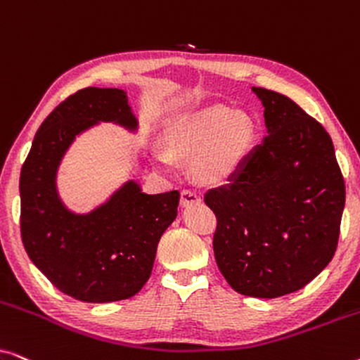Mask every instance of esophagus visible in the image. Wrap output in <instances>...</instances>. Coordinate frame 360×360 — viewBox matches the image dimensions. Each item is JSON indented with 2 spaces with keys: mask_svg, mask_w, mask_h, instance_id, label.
Masks as SVG:
<instances>
[{
  "mask_svg": "<svg viewBox=\"0 0 360 360\" xmlns=\"http://www.w3.org/2000/svg\"><path fill=\"white\" fill-rule=\"evenodd\" d=\"M201 201V196L196 193L193 190H184L181 191V198H180V203L184 208H188V206L195 205V203H200Z\"/></svg>",
  "mask_w": 360,
  "mask_h": 360,
  "instance_id": "34e87169",
  "label": "esophagus"
}]
</instances>
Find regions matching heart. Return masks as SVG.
<instances>
[{"label":"heart","instance_id":"1","mask_svg":"<svg viewBox=\"0 0 360 360\" xmlns=\"http://www.w3.org/2000/svg\"><path fill=\"white\" fill-rule=\"evenodd\" d=\"M255 136L254 122L243 112L213 105L181 115L165 129L169 149L152 147L150 160L167 174L176 159L193 155V170L208 185H223L243 169Z\"/></svg>","mask_w":360,"mask_h":360}]
</instances>
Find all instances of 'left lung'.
<instances>
[{
	"mask_svg": "<svg viewBox=\"0 0 360 360\" xmlns=\"http://www.w3.org/2000/svg\"><path fill=\"white\" fill-rule=\"evenodd\" d=\"M267 136L205 203L218 218L216 264L240 295L277 298L318 277L336 252L346 186L331 137L280 93L252 86Z\"/></svg>",
	"mask_w": 360,
	"mask_h": 360,
	"instance_id": "8db88e82",
	"label": "left lung"
}]
</instances>
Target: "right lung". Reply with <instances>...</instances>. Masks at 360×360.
<instances>
[{
    "instance_id": "obj_1",
    "label": "right lung",
    "mask_w": 360,
    "mask_h": 360,
    "mask_svg": "<svg viewBox=\"0 0 360 360\" xmlns=\"http://www.w3.org/2000/svg\"><path fill=\"white\" fill-rule=\"evenodd\" d=\"M112 122L137 134L139 121L121 88H85L46 117L21 169V238L32 264L68 297L108 303L134 297L154 267L157 244L176 218L179 191L149 195L121 184L86 213L63 203L57 176L77 137Z\"/></svg>"
}]
</instances>
